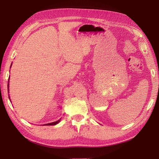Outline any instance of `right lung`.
Listing matches in <instances>:
<instances>
[{"mask_svg":"<svg viewBox=\"0 0 159 159\" xmlns=\"http://www.w3.org/2000/svg\"><path fill=\"white\" fill-rule=\"evenodd\" d=\"M60 120L61 119H60V120H58L57 121H55V122H53V123H47V124H45V125H56V124H57V123L60 121Z\"/></svg>","mask_w":159,"mask_h":159,"instance_id":"right-lung-1","label":"right lung"}]
</instances>
